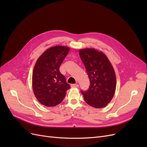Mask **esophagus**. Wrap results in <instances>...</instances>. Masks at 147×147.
I'll use <instances>...</instances> for the list:
<instances>
[{
  "mask_svg": "<svg viewBox=\"0 0 147 147\" xmlns=\"http://www.w3.org/2000/svg\"><path fill=\"white\" fill-rule=\"evenodd\" d=\"M70 86L72 88H78L79 86V85L77 84H72Z\"/></svg>",
  "mask_w": 147,
  "mask_h": 147,
  "instance_id": "obj_1",
  "label": "esophagus"
}]
</instances>
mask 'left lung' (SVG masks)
<instances>
[{
  "label": "left lung",
  "mask_w": 147,
  "mask_h": 147,
  "mask_svg": "<svg viewBox=\"0 0 147 147\" xmlns=\"http://www.w3.org/2000/svg\"><path fill=\"white\" fill-rule=\"evenodd\" d=\"M79 55L90 82L88 90L81 91L84 100L93 107H104L113 98L116 89L113 67L103 53L94 49H82Z\"/></svg>",
  "instance_id": "8db88e82"
}]
</instances>
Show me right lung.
<instances>
[{
    "mask_svg": "<svg viewBox=\"0 0 147 147\" xmlns=\"http://www.w3.org/2000/svg\"><path fill=\"white\" fill-rule=\"evenodd\" d=\"M70 48L56 46L48 49L40 56L32 74L34 94L40 103L54 107L61 103L70 88L64 75L59 71L60 65Z\"/></svg>",
    "mask_w": 147,
    "mask_h": 147,
    "instance_id": "right-lung-1",
    "label": "right lung"
}]
</instances>
